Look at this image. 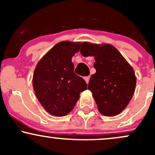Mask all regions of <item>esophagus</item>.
Returning a JSON list of instances; mask_svg holds the SVG:
<instances>
[{"mask_svg":"<svg viewBox=\"0 0 155 155\" xmlns=\"http://www.w3.org/2000/svg\"><path fill=\"white\" fill-rule=\"evenodd\" d=\"M90 76H85L84 78V80H85V81H86L87 82V84H88L89 83V81H90Z\"/></svg>","mask_w":155,"mask_h":155,"instance_id":"obj_1","label":"esophagus"}]
</instances>
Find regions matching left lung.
I'll list each match as a JSON object with an SVG mask.
<instances>
[{"label": "left lung", "mask_w": 155, "mask_h": 155, "mask_svg": "<svg viewBox=\"0 0 155 155\" xmlns=\"http://www.w3.org/2000/svg\"><path fill=\"white\" fill-rule=\"evenodd\" d=\"M83 56L95 57L96 73L91 76L88 90L101 114L114 117L127 107L136 84L133 67L121 53L109 44L83 42Z\"/></svg>", "instance_id": "8db88e82"}]
</instances>
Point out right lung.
I'll return each mask as SVG.
<instances>
[{"mask_svg":"<svg viewBox=\"0 0 155 155\" xmlns=\"http://www.w3.org/2000/svg\"><path fill=\"white\" fill-rule=\"evenodd\" d=\"M81 45V42L60 41L35 66L33 90L41 106L53 116L68 114L79 99V94L87 89L84 80L74 73L71 61Z\"/></svg>","mask_w":155,"mask_h":155,"instance_id":"add662e5","label":"right lung"}]
</instances>
